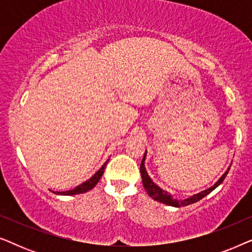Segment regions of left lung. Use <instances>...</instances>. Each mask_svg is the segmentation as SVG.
I'll return each instance as SVG.
<instances>
[{
  "mask_svg": "<svg viewBox=\"0 0 252 252\" xmlns=\"http://www.w3.org/2000/svg\"><path fill=\"white\" fill-rule=\"evenodd\" d=\"M146 157H147V151L144 153V156L142 158V161H141V166H140L141 178H142V184H143L144 189L147 190L148 195H149L153 199H155V201L160 202V203H163V204H166V205H170V206H174V208H181V206L190 205V204H192V203L198 202L199 199L205 197L206 195H209L210 192L213 191L217 187H218V186H220V184H222L223 179L226 178V175H227V173H228V171L230 168V166L227 168V171L221 175V177L219 178V180L217 181L216 184L212 186V187L205 189V190L198 192V194L192 195V196H190V197H188L186 199H180V201H179V199H175V198L172 197L171 194H168L166 190H163V189H161L159 186H157L153 180H151V178L149 177V175H148L146 166H144Z\"/></svg>",
  "mask_w": 252,
  "mask_h": 252,
  "instance_id": "left-lung-1",
  "label": "left lung"
}]
</instances>
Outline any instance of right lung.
<instances>
[{
	"label": "right lung",
	"instance_id": "obj_1",
	"mask_svg": "<svg viewBox=\"0 0 252 252\" xmlns=\"http://www.w3.org/2000/svg\"><path fill=\"white\" fill-rule=\"evenodd\" d=\"M109 159L105 161L104 164L102 165L101 168L96 172V173L93 175L92 178H89L87 181L82 182L79 186H77L74 189H71V190H66V191H56L55 194L57 195H64V196H71V195H78V194H84V192H87L91 190L95 187L96 185H97V182L99 181V179L102 178L103 173H104V170H105V166H106V163H108Z\"/></svg>",
	"mask_w": 252,
	"mask_h": 252
}]
</instances>
